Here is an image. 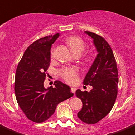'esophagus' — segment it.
<instances>
[{"mask_svg":"<svg viewBox=\"0 0 135 135\" xmlns=\"http://www.w3.org/2000/svg\"><path fill=\"white\" fill-rule=\"evenodd\" d=\"M76 90H77V89H76L75 87H71V92H72V93H74V94H75V91H76Z\"/></svg>","mask_w":135,"mask_h":135,"instance_id":"obj_1","label":"esophagus"}]
</instances>
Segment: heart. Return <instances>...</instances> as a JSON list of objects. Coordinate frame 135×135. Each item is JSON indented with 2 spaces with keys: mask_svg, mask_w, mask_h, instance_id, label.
I'll return each mask as SVG.
<instances>
[{
  "mask_svg": "<svg viewBox=\"0 0 135 135\" xmlns=\"http://www.w3.org/2000/svg\"><path fill=\"white\" fill-rule=\"evenodd\" d=\"M66 44L69 46L71 52L75 55H80L86 49V44L82 38L77 36H71L66 39ZM54 55V47H52L51 50V56ZM93 55L92 53H87L84 56V59L87 62H89L92 60ZM60 75L61 78L66 81L67 83H75L78 78V71L75 68L65 67L60 69Z\"/></svg>",
  "mask_w": 135,
  "mask_h": 135,
  "instance_id": "heart-1",
  "label": "heart"
}]
</instances>
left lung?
Instances as JSON below:
<instances>
[{"label":"left lung","instance_id":"8db88e82","mask_svg":"<svg viewBox=\"0 0 135 135\" xmlns=\"http://www.w3.org/2000/svg\"><path fill=\"white\" fill-rule=\"evenodd\" d=\"M93 38L98 52L97 57L83 80L93 89L88 92L80 89L75 95L82 100L79 119L87 124H95L105 118L115 103L118 91V71L112 49L103 37L95 33L86 32Z\"/></svg>","mask_w":135,"mask_h":135}]
</instances>
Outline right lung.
Listing matches in <instances>:
<instances>
[{
	"label": "right lung",
	"mask_w": 135,
	"mask_h": 135,
	"mask_svg": "<svg viewBox=\"0 0 135 135\" xmlns=\"http://www.w3.org/2000/svg\"><path fill=\"white\" fill-rule=\"evenodd\" d=\"M58 37L56 34L35 41L26 49L16 69L17 102L26 118L37 123L47 120L60 102L73 96L71 88L59 80L55 81V87L44 86L50 65L51 46Z\"/></svg>",
	"instance_id": "obj_1"
}]
</instances>
